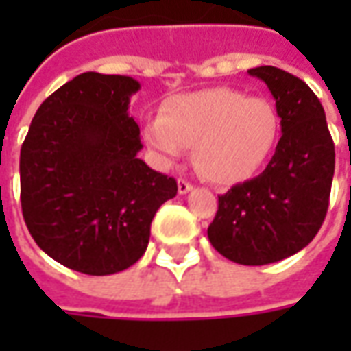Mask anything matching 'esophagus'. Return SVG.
Instances as JSON below:
<instances>
[{
    "label": "esophagus",
    "instance_id": "obj_1",
    "mask_svg": "<svg viewBox=\"0 0 351 351\" xmlns=\"http://www.w3.org/2000/svg\"><path fill=\"white\" fill-rule=\"evenodd\" d=\"M191 190H193V186H191L190 182H186V180H182V178L178 180V193H180V195H186V193Z\"/></svg>",
    "mask_w": 351,
    "mask_h": 351
}]
</instances>
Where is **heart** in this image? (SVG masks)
I'll list each match as a JSON object with an SVG mask.
<instances>
[{
    "instance_id": "heart-1",
    "label": "heart",
    "mask_w": 351,
    "mask_h": 351,
    "mask_svg": "<svg viewBox=\"0 0 351 351\" xmlns=\"http://www.w3.org/2000/svg\"><path fill=\"white\" fill-rule=\"evenodd\" d=\"M280 114L265 97H246L233 88H208L167 99L161 116L143 128L156 158L173 165L193 146L201 176L218 186H235L258 175L280 138Z\"/></svg>"
}]
</instances>
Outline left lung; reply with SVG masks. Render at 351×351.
<instances>
[{
	"mask_svg": "<svg viewBox=\"0 0 351 351\" xmlns=\"http://www.w3.org/2000/svg\"><path fill=\"white\" fill-rule=\"evenodd\" d=\"M276 101L282 137L256 178L218 197L208 241L241 265L293 256L316 237L329 206L335 145L322 103L301 79L272 65L248 69Z\"/></svg>",
	"mask_w": 351,
	"mask_h": 351,
	"instance_id": "8db88e82",
	"label": "left lung"
}]
</instances>
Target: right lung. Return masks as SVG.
<instances>
[{"label":"right lung","mask_w":351,"mask_h":351,"mask_svg":"<svg viewBox=\"0 0 351 351\" xmlns=\"http://www.w3.org/2000/svg\"><path fill=\"white\" fill-rule=\"evenodd\" d=\"M138 80L82 73L43 101L20 150L22 214L37 246L92 276L137 263L150 223L176 195V180L137 154L130 114Z\"/></svg>","instance_id":"right-lung-1"}]
</instances>
